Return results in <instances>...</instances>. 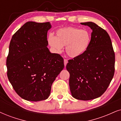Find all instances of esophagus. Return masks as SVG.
Here are the masks:
<instances>
[{"label": "esophagus", "instance_id": "1", "mask_svg": "<svg viewBox=\"0 0 121 121\" xmlns=\"http://www.w3.org/2000/svg\"><path fill=\"white\" fill-rule=\"evenodd\" d=\"M68 60L67 59H64V65H65V66H66V64H68Z\"/></svg>", "mask_w": 121, "mask_h": 121}]
</instances>
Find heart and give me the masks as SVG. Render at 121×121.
Listing matches in <instances>:
<instances>
[{"label": "heart", "mask_w": 121, "mask_h": 121, "mask_svg": "<svg viewBox=\"0 0 121 121\" xmlns=\"http://www.w3.org/2000/svg\"><path fill=\"white\" fill-rule=\"evenodd\" d=\"M91 40V36L87 30L72 27L58 29L55 36L48 37V45L55 52H60L66 46V52L73 58L81 56L87 51Z\"/></svg>", "instance_id": "b5f03b06"}]
</instances>
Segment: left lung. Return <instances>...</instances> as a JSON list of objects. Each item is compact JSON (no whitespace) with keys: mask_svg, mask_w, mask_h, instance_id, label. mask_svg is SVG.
<instances>
[{"mask_svg":"<svg viewBox=\"0 0 121 121\" xmlns=\"http://www.w3.org/2000/svg\"><path fill=\"white\" fill-rule=\"evenodd\" d=\"M92 30L88 50L82 55L69 60V86L75 99L89 100L105 92L114 74L115 54L106 30L91 22L81 23Z\"/></svg>","mask_w":121,"mask_h":121,"instance_id":"8db88e82","label":"left lung"}]
</instances>
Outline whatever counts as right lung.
I'll return each instance as SVG.
<instances>
[{
    "instance_id": "add662e5",
    "label": "right lung",
    "mask_w": 121,
    "mask_h": 121,
    "mask_svg": "<svg viewBox=\"0 0 121 121\" xmlns=\"http://www.w3.org/2000/svg\"><path fill=\"white\" fill-rule=\"evenodd\" d=\"M49 22L26 23L10 41L7 58V76L13 88L28 101L45 100L64 68V59L47 47Z\"/></svg>"
}]
</instances>
